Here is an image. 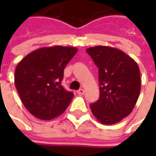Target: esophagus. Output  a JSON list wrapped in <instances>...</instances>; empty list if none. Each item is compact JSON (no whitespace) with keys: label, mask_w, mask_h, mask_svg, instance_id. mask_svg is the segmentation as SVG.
Masks as SVG:
<instances>
[{"label":"esophagus","mask_w":156,"mask_h":156,"mask_svg":"<svg viewBox=\"0 0 156 156\" xmlns=\"http://www.w3.org/2000/svg\"><path fill=\"white\" fill-rule=\"evenodd\" d=\"M77 94H84V89L81 88V89L77 90Z\"/></svg>","instance_id":"esophagus-1"}]
</instances>
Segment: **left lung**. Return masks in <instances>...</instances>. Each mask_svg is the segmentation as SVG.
<instances>
[{
  "label": "left lung",
  "instance_id": "8db88e82",
  "mask_svg": "<svg viewBox=\"0 0 156 156\" xmlns=\"http://www.w3.org/2000/svg\"><path fill=\"white\" fill-rule=\"evenodd\" d=\"M86 51L99 68L100 97L90 105L91 111L102 124L119 122L132 112L139 97V66L118 48L96 46Z\"/></svg>",
  "mask_w": 156,
  "mask_h": 156
}]
</instances>
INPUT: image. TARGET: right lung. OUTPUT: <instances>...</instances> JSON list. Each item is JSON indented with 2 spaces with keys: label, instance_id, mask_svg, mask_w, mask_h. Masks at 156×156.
Listing matches in <instances>:
<instances>
[{
  "label": "right lung",
  "instance_id": "obj_1",
  "mask_svg": "<svg viewBox=\"0 0 156 156\" xmlns=\"http://www.w3.org/2000/svg\"><path fill=\"white\" fill-rule=\"evenodd\" d=\"M78 51L74 47L54 46L36 49L16 66L15 84L30 114L48 121L62 115L74 94L61 85L66 65Z\"/></svg>",
  "mask_w": 156,
  "mask_h": 156
}]
</instances>
